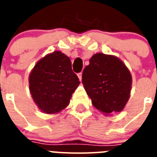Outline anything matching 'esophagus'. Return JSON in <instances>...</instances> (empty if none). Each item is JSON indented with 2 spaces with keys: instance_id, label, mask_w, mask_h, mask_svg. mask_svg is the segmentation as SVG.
<instances>
[{
  "instance_id": "34e87169",
  "label": "esophagus",
  "mask_w": 157,
  "mask_h": 157,
  "mask_svg": "<svg viewBox=\"0 0 157 157\" xmlns=\"http://www.w3.org/2000/svg\"><path fill=\"white\" fill-rule=\"evenodd\" d=\"M77 76H78V78L80 79V81H81V80H82V73H81V72L77 73Z\"/></svg>"
}]
</instances>
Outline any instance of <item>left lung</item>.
Segmentation results:
<instances>
[{
  "label": "left lung",
  "mask_w": 157,
  "mask_h": 157,
  "mask_svg": "<svg viewBox=\"0 0 157 157\" xmlns=\"http://www.w3.org/2000/svg\"><path fill=\"white\" fill-rule=\"evenodd\" d=\"M82 83L92 104L106 114L121 112L129 98L131 74L117 57L96 54L85 67Z\"/></svg>",
  "instance_id": "obj_1"
}]
</instances>
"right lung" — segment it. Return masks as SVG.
I'll return each mask as SVG.
<instances>
[{
	"label": "right lung",
	"instance_id": "right-lung-1",
	"mask_svg": "<svg viewBox=\"0 0 157 157\" xmlns=\"http://www.w3.org/2000/svg\"><path fill=\"white\" fill-rule=\"evenodd\" d=\"M79 84V78L71 69V60L60 51H54L38 61L29 76L33 100L48 114L64 109Z\"/></svg>",
	"mask_w": 157,
	"mask_h": 157
}]
</instances>
